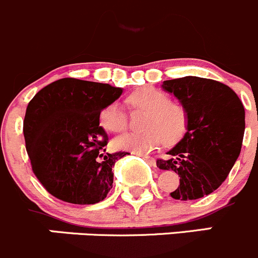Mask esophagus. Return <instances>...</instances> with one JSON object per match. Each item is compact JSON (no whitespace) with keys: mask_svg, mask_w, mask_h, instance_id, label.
Segmentation results:
<instances>
[{"mask_svg":"<svg viewBox=\"0 0 258 258\" xmlns=\"http://www.w3.org/2000/svg\"><path fill=\"white\" fill-rule=\"evenodd\" d=\"M139 155H140V157H142V158H144V159L147 160V162L149 163V164L152 165V167H155V164H157V162H155L154 158L149 157V155H143V154H139Z\"/></svg>","mask_w":258,"mask_h":258,"instance_id":"1","label":"esophagus"}]
</instances>
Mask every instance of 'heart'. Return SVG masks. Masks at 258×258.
<instances>
[{
  "label": "heart",
  "instance_id": "heart-1",
  "mask_svg": "<svg viewBox=\"0 0 258 258\" xmlns=\"http://www.w3.org/2000/svg\"><path fill=\"white\" fill-rule=\"evenodd\" d=\"M133 108L148 111L143 133H125L113 140V147L135 154H144L164 143L172 144L184 135L188 114L184 106L169 100V95L160 89L145 86L126 99ZM100 125L111 133L123 132L128 125V118L118 103H111L101 110Z\"/></svg>",
  "mask_w": 258,
  "mask_h": 258
}]
</instances>
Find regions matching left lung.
I'll return each mask as SVG.
<instances>
[{
	"label": "left lung",
	"instance_id": "1",
	"mask_svg": "<svg viewBox=\"0 0 258 258\" xmlns=\"http://www.w3.org/2000/svg\"><path fill=\"white\" fill-rule=\"evenodd\" d=\"M188 114L184 137L157 167L180 177L170 193L174 200L192 201L215 192L224 182L241 153L244 108L229 86L211 79L185 76L163 81Z\"/></svg>",
	"mask_w": 258,
	"mask_h": 258
}]
</instances>
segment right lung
<instances>
[{
	"instance_id": "add662e5",
	"label": "right lung",
	"mask_w": 258,
	"mask_h": 258,
	"mask_svg": "<svg viewBox=\"0 0 258 258\" xmlns=\"http://www.w3.org/2000/svg\"><path fill=\"white\" fill-rule=\"evenodd\" d=\"M121 88L65 78L32 98L24 135L32 170L50 195L73 205H95L113 188V167L126 152L105 153L101 110Z\"/></svg>"
}]
</instances>
